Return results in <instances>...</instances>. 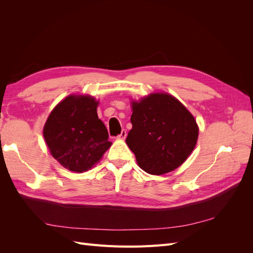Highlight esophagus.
I'll return each mask as SVG.
<instances>
[{"instance_id":"obj_1","label":"esophagus","mask_w":253,"mask_h":253,"mask_svg":"<svg viewBox=\"0 0 253 253\" xmlns=\"http://www.w3.org/2000/svg\"><path fill=\"white\" fill-rule=\"evenodd\" d=\"M126 129H122L121 133L118 135L117 138L118 139H126Z\"/></svg>"}]
</instances>
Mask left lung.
I'll list each match as a JSON object with an SVG mask.
<instances>
[{
    "instance_id": "obj_1",
    "label": "left lung",
    "mask_w": 253,
    "mask_h": 253,
    "mask_svg": "<svg viewBox=\"0 0 253 253\" xmlns=\"http://www.w3.org/2000/svg\"><path fill=\"white\" fill-rule=\"evenodd\" d=\"M132 111L133 127L126 142L143 171L163 175L186 162L198 126L185 105L169 94L154 93L132 101Z\"/></svg>"
}]
</instances>
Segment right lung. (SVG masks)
Wrapping results in <instances>:
<instances>
[{
  "instance_id": "obj_1",
  "label": "right lung",
  "mask_w": 253,
  "mask_h": 253,
  "mask_svg": "<svg viewBox=\"0 0 253 253\" xmlns=\"http://www.w3.org/2000/svg\"><path fill=\"white\" fill-rule=\"evenodd\" d=\"M99 102L91 96L70 95L48 116L43 136L52 157L66 169H91L111 145L108 129L98 118Z\"/></svg>"
}]
</instances>
